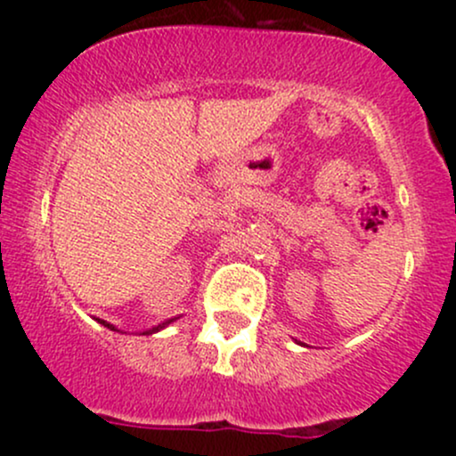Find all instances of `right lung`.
Masks as SVG:
<instances>
[{
	"mask_svg": "<svg viewBox=\"0 0 456 456\" xmlns=\"http://www.w3.org/2000/svg\"><path fill=\"white\" fill-rule=\"evenodd\" d=\"M102 323V326H107L109 330H115L113 326H111V323H107V322H101ZM167 323H171V319H169V322H165V323H162V326H167ZM162 326H156V328H151V330H148V332H143V334H151V332H156V330H160Z\"/></svg>",
	"mask_w": 456,
	"mask_h": 456,
	"instance_id": "add662e5",
	"label": "right lung"
}]
</instances>
